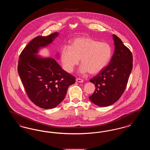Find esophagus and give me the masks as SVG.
<instances>
[{
  "label": "esophagus",
  "instance_id": "esophagus-1",
  "mask_svg": "<svg viewBox=\"0 0 150 150\" xmlns=\"http://www.w3.org/2000/svg\"><path fill=\"white\" fill-rule=\"evenodd\" d=\"M76 82H78V83H83V81H84V80L80 78H76Z\"/></svg>",
  "mask_w": 150,
  "mask_h": 150
}]
</instances>
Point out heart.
Wrapping results in <instances>:
<instances>
[{"label":"heart","mask_w":150,"mask_h":150,"mask_svg":"<svg viewBox=\"0 0 150 150\" xmlns=\"http://www.w3.org/2000/svg\"><path fill=\"white\" fill-rule=\"evenodd\" d=\"M112 55V48L107 42H100L89 37L76 38L70 46L64 45L60 57L65 71L72 72L78 64L79 72L96 74L102 71L109 64Z\"/></svg>","instance_id":"b5f03b06"}]
</instances>
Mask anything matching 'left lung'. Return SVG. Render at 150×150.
<instances>
[{
  "mask_svg": "<svg viewBox=\"0 0 150 150\" xmlns=\"http://www.w3.org/2000/svg\"><path fill=\"white\" fill-rule=\"evenodd\" d=\"M112 38L115 51L109 64L90 80L96 89L89 100L100 107L110 106L120 98L133 68L130 50L118 36L114 34Z\"/></svg>",
  "mask_w": 150,
  "mask_h": 150,
  "instance_id": "left-lung-1",
  "label": "left lung"
}]
</instances>
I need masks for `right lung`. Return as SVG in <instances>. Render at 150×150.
<instances>
[{
    "label": "right lung",
    "instance_id": "obj_1",
    "mask_svg": "<svg viewBox=\"0 0 150 150\" xmlns=\"http://www.w3.org/2000/svg\"><path fill=\"white\" fill-rule=\"evenodd\" d=\"M58 34L35 38L22 51L18 61V72L29 98L44 109L57 106L64 100L69 86L75 83V77L63 70L54 59L38 54Z\"/></svg>",
    "mask_w": 150,
    "mask_h": 150
}]
</instances>
